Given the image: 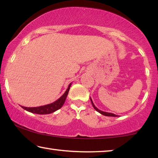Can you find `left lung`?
<instances>
[{"instance_id":"obj_1","label":"left lung","mask_w":158,"mask_h":158,"mask_svg":"<svg viewBox=\"0 0 158 158\" xmlns=\"http://www.w3.org/2000/svg\"><path fill=\"white\" fill-rule=\"evenodd\" d=\"M90 101H91V104H92V105H93V108H94V109H95V110L97 111L98 112H99V113H100V114H102V115H104V116H112V117H117V116H118V115H116V114H112V113H109V112H106V111H101V110H100V109H98L95 106L94 104H93L92 99L90 98Z\"/></svg>"}]
</instances>
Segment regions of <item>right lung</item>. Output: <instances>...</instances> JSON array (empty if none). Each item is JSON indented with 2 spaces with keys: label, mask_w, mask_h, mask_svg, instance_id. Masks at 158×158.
Returning <instances> with one entry per match:
<instances>
[{
  "label": "right lung",
  "mask_w": 158,
  "mask_h": 158,
  "mask_svg": "<svg viewBox=\"0 0 158 158\" xmlns=\"http://www.w3.org/2000/svg\"><path fill=\"white\" fill-rule=\"evenodd\" d=\"M72 85V83L69 84L68 88L67 89L66 91L64 93V94L61 96L60 98H58L57 100H56L53 102L49 104V105L36 106V107H26V106H21L23 109L28 111L29 112L37 114H52L53 112L58 110V109L62 107L63 104L65 103L67 96L68 95V92Z\"/></svg>",
  "instance_id": "obj_1"
}]
</instances>
